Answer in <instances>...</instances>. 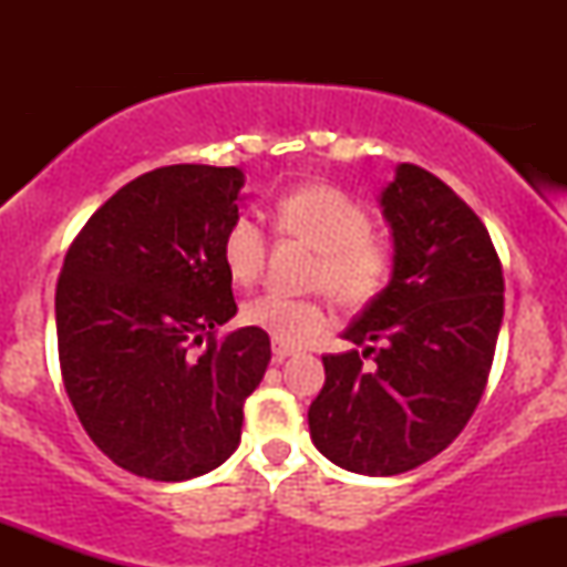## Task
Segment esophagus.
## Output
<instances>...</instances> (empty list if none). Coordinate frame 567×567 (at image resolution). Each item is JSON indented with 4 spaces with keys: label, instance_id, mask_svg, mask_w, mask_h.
<instances>
[{
    "label": "esophagus",
    "instance_id": "34e87169",
    "mask_svg": "<svg viewBox=\"0 0 567 567\" xmlns=\"http://www.w3.org/2000/svg\"><path fill=\"white\" fill-rule=\"evenodd\" d=\"M271 351H275V360H277V362L288 360L290 354H296V349H292V347H285V343H279V341L271 343Z\"/></svg>",
    "mask_w": 567,
    "mask_h": 567
}]
</instances>
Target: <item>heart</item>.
<instances>
[{
    "label": "heart",
    "instance_id": "1",
    "mask_svg": "<svg viewBox=\"0 0 567 567\" xmlns=\"http://www.w3.org/2000/svg\"><path fill=\"white\" fill-rule=\"evenodd\" d=\"M277 226L320 250L315 285L343 306H365L392 277V247L370 234V216L341 188L309 184L277 202ZM224 266L237 285H252L266 264L261 220L239 216L224 234ZM243 320L285 347L309 343L328 328V309L317 298L269 290L243 306Z\"/></svg>",
    "mask_w": 567,
    "mask_h": 567
}]
</instances>
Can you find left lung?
<instances>
[{
	"label": "left lung",
	"mask_w": 567,
	"mask_h": 567,
	"mask_svg": "<svg viewBox=\"0 0 567 567\" xmlns=\"http://www.w3.org/2000/svg\"><path fill=\"white\" fill-rule=\"evenodd\" d=\"M379 202L392 279L343 330L362 351L322 357L309 432L341 470L392 477L445 451L472 419L504 320V275L485 224L437 175L402 162Z\"/></svg>",
	"instance_id": "left-lung-1"
}]
</instances>
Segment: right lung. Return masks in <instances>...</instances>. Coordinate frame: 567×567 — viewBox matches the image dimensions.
<instances>
[{
  "label": "right lung",
  "mask_w": 567,
  "mask_h": 567,
  "mask_svg": "<svg viewBox=\"0 0 567 567\" xmlns=\"http://www.w3.org/2000/svg\"><path fill=\"white\" fill-rule=\"evenodd\" d=\"M243 186L239 167L143 173L97 207L63 261L55 328L69 400L90 440L138 477L181 483L224 464L271 360L264 330L213 336L237 315L220 247Z\"/></svg>",
  "instance_id": "right-lung-1"
}]
</instances>
